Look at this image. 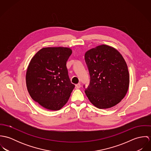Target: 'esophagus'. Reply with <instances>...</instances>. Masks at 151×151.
I'll use <instances>...</instances> for the list:
<instances>
[{"mask_svg":"<svg viewBox=\"0 0 151 151\" xmlns=\"http://www.w3.org/2000/svg\"><path fill=\"white\" fill-rule=\"evenodd\" d=\"M75 87H76V89H78V88H80L81 87V84H80V83H78V84H77L76 85Z\"/></svg>","mask_w":151,"mask_h":151,"instance_id":"34e87169","label":"esophagus"}]
</instances>
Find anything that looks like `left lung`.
Wrapping results in <instances>:
<instances>
[{"instance_id":"left-lung-1","label":"left lung","mask_w":151,"mask_h":151,"mask_svg":"<svg viewBox=\"0 0 151 151\" xmlns=\"http://www.w3.org/2000/svg\"><path fill=\"white\" fill-rule=\"evenodd\" d=\"M89 75V86L85 91L89 101L99 109H108L118 104L129 87L127 63L113 47L101 45L85 53Z\"/></svg>"}]
</instances>
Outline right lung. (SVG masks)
I'll use <instances>...</instances> for the list:
<instances>
[{
  "mask_svg": "<svg viewBox=\"0 0 151 151\" xmlns=\"http://www.w3.org/2000/svg\"><path fill=\"white\" fill-rule=\"evenodd\" d=\"M71 53L69 47H43L28 65L27 90L32 99L46 109L58 110L63 108L75 87L71 83L66 67Z\"/></svg>",
  "mask_w": 151,
  "mask_h": 151,
  "instance_id": "obj_1",
  "label": "right lung"
}]
</instances>
